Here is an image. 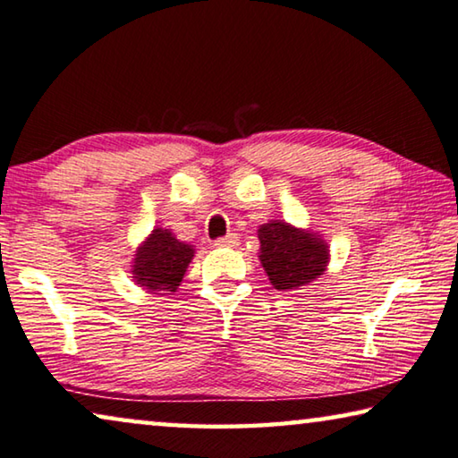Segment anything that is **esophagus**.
<instances>
[{
  "instance_id": "1",
  "label": "esophagus",
  "mask_w": 458,
  "mask_h": 458,
  "mask_svg": "<svg viewBox=\"0 0 458 458\" xmlns=\"http://www.w3.org/2000/svg\"><path fill=\"white\" fill-rule=\"evenodd\" d=\"M216 246H217V249H234V246H238V236L236 234H230V236L217 238Z\"/></svg>"
}]
</instances>
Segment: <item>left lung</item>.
Segmentation results:
<instances>
[{
    "label": "left lung",
    "instance_id": "obj_1",
    "mask_svg": "<svg viewBox=\"0 0 458 458\" xmlns=\"http://www.w3.org/2000/svg\"><path fill=\"white\" fill-rule=\"evenodd\" d=\"M259 260L277 292H297L322 277L330 263V246L320 232L297 228L285 220L259 226Z\"/></svg>",
    "mask_w": 458,
    "mask_h": 458
}]
</instances>
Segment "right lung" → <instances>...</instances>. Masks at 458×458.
<instances>
[{"instance_id": "1", "label": "right lung", "mask_w": 458, "mask_h": 458, "mask_svg": "<svg viewBox=\"0 0 458 458\" xmlns=\"http://www.w3.org/2000/svg\"><path fill=\"white\" fill-rule=\"evenodd\" d=\"M193 257V244L179 241L169 228L155 226L134 250L130 273L132 281L144 292L173 295L183 281Z\"/></svg>"}]
</instances>
